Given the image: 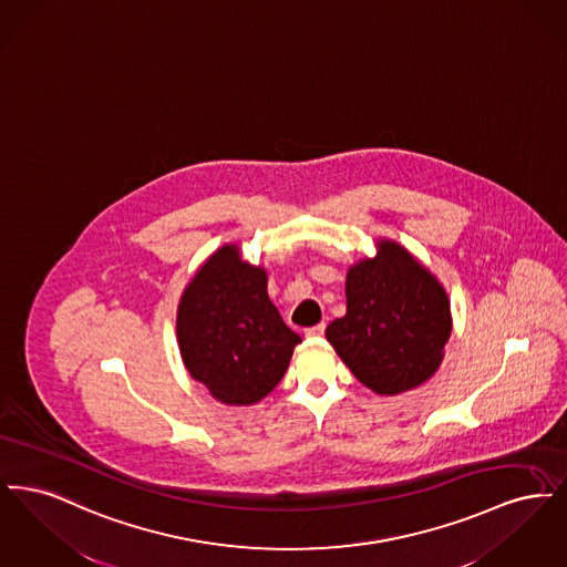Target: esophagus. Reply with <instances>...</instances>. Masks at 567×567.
<instances>
[{
    "label": "esophagus",
    "mask_w": 567,
    "mask_h": 567,
    "mask_svg": "<svg viewBox=\"0 0 567 567\" xmlns=\"http://www.w3.org/2000/svg\"><path fill=\"white\" fill-rule=\"evenodd\" d=\"M306 338H310V340H317V338H321L324 333V323L315 324V327H308L306 331Z\"/></svg>",
    "instance_id": "obj_1"
}]
</instances>
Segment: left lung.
Instances as JSON below:
<instances>
[{"label": "left lung", "mask_w": 567, "mask_h": 567, "mask_svg": "<svg viewBox=\"0 0 567 567\" xmlns=\"http://www.w3.org/2000/svg\"><path fill=\"white\" fill-rule=\"evenodd\" d=\"M451 299L405 246L378 240L377 257L347 274V315L324 329L354 378L378 395H400L437 372L451 338Z\"/></svg>", "instance_id": "left-lung-1"}]
</instances>
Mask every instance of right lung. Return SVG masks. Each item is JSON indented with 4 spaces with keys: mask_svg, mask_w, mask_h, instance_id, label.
Returning a JSON list of instances; mask_svg holds the SVG:
<instances>
[{
    "mask_svg": "<svg viewBox=\"0 0 567 567\" xmlns=\"http://www.w3.org/2000/svg\"><path fill=\"white\" fill-rule=\"evenodd\" d=\"M176 338L190 378L216 402H261L285 377L301 342L268 296V271L223 244L195 271L176 312Z\"/></svg>",
    "mask_w": 567,
    "mask_h": 567,
    "instance_id": "1",
    "label": "right lung"
}]
</instances>
